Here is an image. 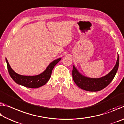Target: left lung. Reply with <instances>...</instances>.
I'll list each match as a JSON object with an SVG mask.
<instances>
[{"instance_id":"left-lung-1","label":"left lung","mask_w":124,"mask_h":124,"mask_svg":"<svg viewBox=\"0 0 124 124\" xmlns=\"http://www.w3.org/2000/svg\"><path fill=\"white\" fill-rule=\"evenodd\" d=\"M119 64V57L117 55L116 64L110 72L99 78H91L85 77L80 73L74 66L73 67V80L80 89L88 91H98L107 86L114 79Z\"/></svg>"}]
</instances>
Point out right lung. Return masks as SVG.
<instances>
[{"mask_svg": "<svg viewBox=\"0 0 124 124\" xmlns=\"http://www.w3.org/2000/svg\"><path fill=\"white\" fill-rule=\"evenodd\" d=\"M5 60L9 74L15 82L26 87L34 89V88H38L44 85L49 80L51 77L52 70L58 62L61 60V58H59L54 60L50 63L43 73L39 75H33V76H27V75H22L17 74L14 72L11 68L7 58H5Z\"/></svg>", "mask_w": 124, "mask_h": 124, "instance_id": "obj_1", "label": "right lung"}]
</instances>
